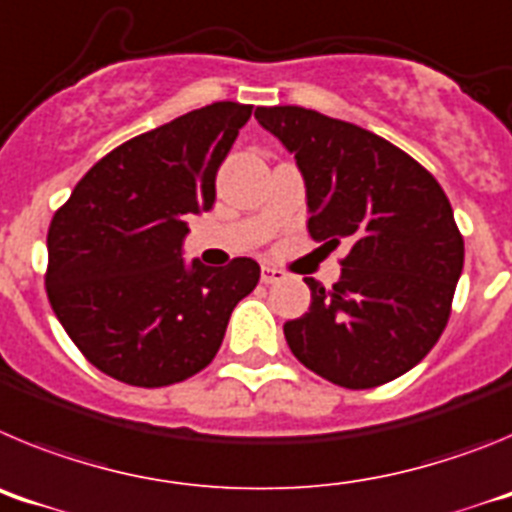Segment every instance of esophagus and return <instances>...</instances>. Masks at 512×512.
<instances>
[{
    "instance_id": "1",
    "label": "esophagus",
    "mask_w": 512,
    "mask_h": 512,
    "mask_svg": "<svg viewBox=\"0 0 512 512\" xmlns=\"http://www.w3.org/2000/svg\"><path fill=\"white\" fill-rule=\"evenodd\" d=\"M284 277H287V274H284L282 269H277V266H269V264L261 266V282L264 284H277L282 282Z\"/></svg>"
}]
</instances>
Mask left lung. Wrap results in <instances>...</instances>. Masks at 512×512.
<instances>
[{"label": "left lung", "instance_id": "8db88e82", "mask_svg": "<svg viewBox=\"0 0 512 512\" xmlns=\"http://www.w3.org/2000/svg\"><path fill=\"white\" fill-rule=\"evenodd\" d=\"M256 120L295 153L305 176L307 230L346 243L341 279H315L310 310L284 323L292 354L346 390L410 372L449 323L464 238L436 176L351 122L305 107H259Z\"/></svg>", "mask_w": 512, "mask_h": 512}]
</instances>
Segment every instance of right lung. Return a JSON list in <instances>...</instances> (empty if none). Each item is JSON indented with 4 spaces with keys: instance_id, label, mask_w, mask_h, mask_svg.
Segmentation results:
<instances>
[{
    "instance_id": "obj_1",
    "label": "right lung",
    "mask_w": 512,
    "mask_h": 512,
    "mask_svg": "<svg viewBox=\"0 0 512 512\" xmlns=\"http://www.w3.org/2000/svg\"><path fill=\"white\" fill-rule=\"evenodd\" d=\"M253 104L212 102L135 135L81 176L48 228L45 292L99 372L166 387L202 372L230 312L259 284L253 259H182L187 217L210 210L215 176Z\"/></svg>"
}]
</instances>
